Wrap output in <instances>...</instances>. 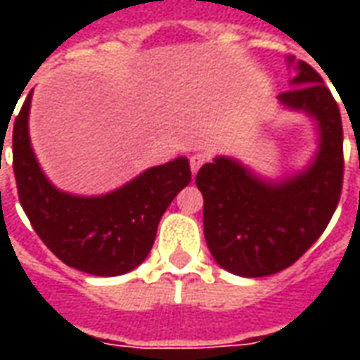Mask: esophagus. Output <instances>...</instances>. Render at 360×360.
Returning a JSON list of instances; mask_svg holds the SVG:
<instances>
[{
	"label": "esophagus",
	"mask_w": 360,
	"mask_h": 360,
	"mask_svg": "<svg viewBox=\"0 0 360 360\" xmlns=\"http://www.w3.org/2000/svg\"><path fill=\"white\" fill-rule=\"evenodd\" d=\"M208 160V156L204 154V152H196V154H191V158H188V162H191V172L196 173L198 169H200V165L204 164Z\"/></svg>",
	"instance_id": "esophagus-1"
}]
</instances>
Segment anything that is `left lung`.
Wrapping results in <instances>:
<instances>
[{"mask_svg":"<svg viewBox=\"0 0 360 360\" xmlns=\"http://www.w3.org/2000/svg\"><path fill=\"white\" fill-rule=\"evenodd\" d=\"M293 63V58H289ZM293 89L279 102L318 121L320 148L307 172L268 183L219 156L204 164L196 187L204 196V237L221 268L262 278L295 264L318 241L338 208L343 185V129L340 108L322 77L297 61Z\"/></svg>","mask_w":360,"mask_h":360,"instance_id":"8db88e82","label":"left lung"}]
</instances>
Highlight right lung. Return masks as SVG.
<instances>
[{
	"label": "right lung",
	"instance_id": "right-lung-1",
	"mask_svg": "<svg viewBox=\"0 0 360 360\" xmlns=\"http://www.w3.org/2000/svg\"><path fill=\"white\" fill-rule=\"evenodd\" d=\"M30 94L13 125V172L22 210L44 245L71 268L121 276L148 257L158 224L191 183L187 158L150 167L103 196L61 193L46 179L28 139Z\"/></svg>",
	"mask_w": 360,
	"mask_h": 360
}]
</instances>
